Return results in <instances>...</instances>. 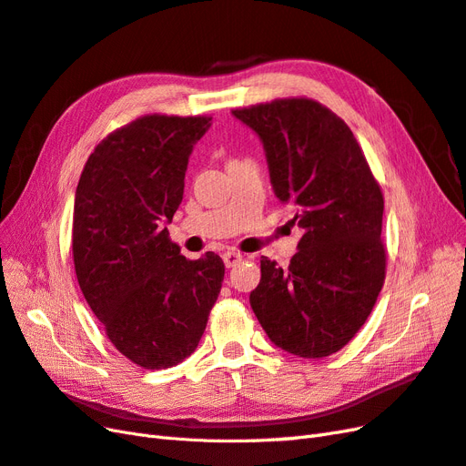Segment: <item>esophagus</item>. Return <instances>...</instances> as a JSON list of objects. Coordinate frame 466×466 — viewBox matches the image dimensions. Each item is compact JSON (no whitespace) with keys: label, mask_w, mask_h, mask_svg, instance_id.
Returning <instances> with one entry per match:
<instances>
[{"label":"esophagus","mask_w":466,"mask_h":466,"mask_svg":"<svg viewBox=\"0 0 466 466\" xmlns=\"http://www.w3.org/2000/svg\"><path fill=\"white\" fill-rule=\"evenodd\" d=\"M222 259H224L226 268H236V265L244 259V256L240 254V251L228 249V251H224V254H222Z\"/></svg>","instance_id":"34e87169"}]
</instances>
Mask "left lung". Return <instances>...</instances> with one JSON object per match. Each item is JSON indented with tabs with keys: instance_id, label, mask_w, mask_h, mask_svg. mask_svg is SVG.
I'll return each mask as SVG.
<instances>
[{
	"instance_id": "obj_1",
	"label": "left lung",
	"mask_w": 466,
	"mask_h": 466,
	"mask_svg": "<svg viewBox=\"0 0 466 466\" xmlns=\"http://www.w3.org/2000/svg\"><path fill=\"white\" fill-rule=\"evenodd\" d=\"M259 137L273 191L302 228L289 268L261 258L249 304L268 338L318 359L348 345L373 310L387 273L384 198L351 128L307 97L234 109Z\"/></svg>"
}]
</instances>
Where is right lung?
Listing matches in <instances>:
<instances>
[{"label": "right lung", "instance_id": "obj_1", "mask_svg": "<svg viewBox=\"0 0 466 466\" xmlns=\"http://www.w3.org/2000/svg\"><path fill=\"white\" fill-rule=\"evenodd\" d=\"M210 121L146 115L116 128L87 157L76 189L79 289L115 348L144 369L174 367L197 350L222 287V259L212 251L187 259L166 228Z\"/></svg>", "mask_w": 466, "mask_h": 466}]
</instances>
